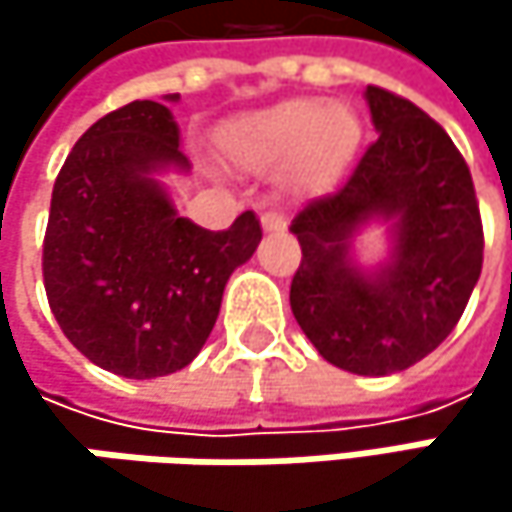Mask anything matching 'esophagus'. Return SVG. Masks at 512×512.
I'll return each instance as SVG.
<instances>
[{"label": "esophagus", "mask_w": 512, "mask_h": 512, "mask_svg": "<svg viewBox=\"0 0 512 512\" xmlns=\"http://www.w3.org/2000/svg\"><path fill=\"white\" fill-rule=\"evenodd\" d=\"M260 225H263V231H284L287 228V213L284 210H266L260 216Z\"/></svg>", "instance_id": "1"}]
</instances>
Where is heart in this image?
Segmentation results:
<instances>
[{"label":"heart","mask_w":512,"mask_h":512,"mask_svg":"<svg viewBox=\"0 0 512 512\" xmlns=\"http://www.w3.org/2000/svg\"><path fill=\"white\" fill-rule=\"evenodd\" d=\"M358 118L341 103L284 100L237 118L222 133V148L249 168L290 165L308 186L332 183L356 156Z\"/></svg>","instance_id":"1"}]
</instances>
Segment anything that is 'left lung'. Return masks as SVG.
<instances>
[{"label":"left lung","instance_id":"1","mask_svg":"<svg viewBox=\"0 0 512 512\" xmlns=\"http://www.w3.org/2000/svg\"><path fill=\"white\" fill-rule=\"evenodd\" d=\"M379 139L347 183L314 198L290 231L302 246L290 308L317 353L358 376L430 356L460 323L483 266L471 171L451 136L412 100L367 85ZM370 218L395 222V255L367 276L349 240Z\"/></svg>","mask_w":512,"mask_h":512}]
</instances>
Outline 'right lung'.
Segmentation results:
<instances>
[{
	"mask_svg": "<svg viewBox=\"0 0 512 512\" xmlns=\"http://www.w3.org/2000/svg\"><path fill=\"white\" fill-rule=\"evenodd\" d=\"M171 165L189 168L171 109L133 100L82 133L52 186V314L82 356L127 379L168 376L201 353L231 272L263 237L252 210L228 231L177 216L154 180Z\"/></svg>",
	"mask_w": 512,
	"mask_h": 512,
	"instance_id": "add662e5",
	"label": "right lung"
}]
</instances>
